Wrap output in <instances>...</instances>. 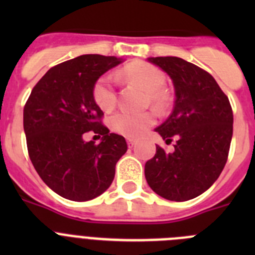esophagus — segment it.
<instances>
[{
    "mask_svg": "<svg viewBox=\"0 0 255 255\" xmlns=\"http://www.w3.org/2000/svg\"><path fill=\"white\" fill-rule=\"evenodd\" d=\"M128 144H129V147H134L135 144V139L134 138H128Z\"/></svg>",
    "mask_w": 255,
    "mask_h": 255,
    "instance_id": "1",
    "label": "esophagus"
}]
</instances>
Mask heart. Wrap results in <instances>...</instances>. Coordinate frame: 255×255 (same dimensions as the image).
<instances>
[{"instance_id": "1", "label": "heart", "mask_w": 255, "mask_h": 255, "mask_svg": "<svg viewBox=\"0 0 255 255\" xmlns=\"http://www.w3.org/2000/svg\"><path fill=\"white\" fill-rule=\"evenodd\" d=\"M119 75L147 91L148 102L155 108L162 110L168 105V96L162 89L166 84V76L154 65L144 61H134L124 66ZM93 98L103 111L108 112L114 110L117 96L111 75H102L97 79L93 85ZM154 121L155 116L152 111H120L111 117V128L116 132L135 138L150 128Z\"/></svg>"}]
</instances>
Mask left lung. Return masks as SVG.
Returning <instances> with one entry per match:
<instances>
[{
  "mask_svg": "<svg viewBox=\"0 0 255 255\" xmlns=\"http://www.w3.org/2000/svg\"><path fill=\"white\" fill-rule=\"evenodd\" d=\"M168 74L175 106L155 131L175 149L157 145L145 163V179L154 193L175 202L193 199L211 188L229 157L234 115L226 94L213 76L180 57H150Z\"/></svg>",
  "mask_w": 255,
  "mask_h": 255,
  "instance_id": "8db88e82",
  "label": "left lung"
}]
</instances>
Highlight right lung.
I'll return each instance as SVG.
<instances>
[{
    "label": "right lung",
    "mask_w": 255,
    "mask_h": 255,
    "mask_svg": "<svg viewBox=\"0 0 255 255\" xmlns=\"http://www.w3.org/2000/svg\"><path fill=\"white\" fill-rule=\"evenodd\" d=\"M120 62L114 56L83 55L56 65L24 106L31 163L62 198L85 202L105 193L114 181L117 161L128 150L125 138L102 124L103 112L93 98L97 79ZM89 131L103 136L100 144L84 141Z\"/></svg>",
    "instance_id": "obj_1"
}]
</instances>
